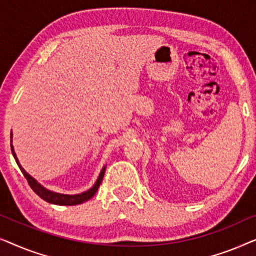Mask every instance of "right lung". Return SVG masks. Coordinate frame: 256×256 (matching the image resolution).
<instances>
[{"instance_id":"right-lung-1","label":"right lung","mask_w":256,"mask_h":256,"mask_svg":"<svg viewBox=\"0 0 256 256\" xmlns=\"http://www.w3.org/2000/svg\"><path fill=\"white\" fill-rule=\"evenodd\" d=\"M10 138H12V136H10ZM12 156L14 158H15L17 166H20V171H22V174H24V177L26 178L28 183L31 186V188L36 192V194L40 196L42 199H44L45 202H51V204H54V205H66V206H71V205H78V204H82L84 202H87L88 199H90L93 197L94 194H96L98 188H99L101 182H102V178H104V171H106V166H104L102 169L100 171V174L99 177H98V180L96 183L92 188H90V190H87L85 192H82V194H58V192H54V191H51V190H48L46 188H44L43 185L38 183V182L34 180L32 176H30L29 174L26 172V170L23 169L22 166H20L18 158H17L16 156V152L15 150H14V146L12 144Z\"/></svg>"}]
</instances>
